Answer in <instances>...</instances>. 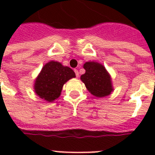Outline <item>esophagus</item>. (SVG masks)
<instances>
[{
    "label": "esophagus",
    "mask_w": 155,
    "mask_h": 155,
    "mask_svg": "<svg viewBox=\"0 0 155 155\" xmlns=\"http://www.w3.org/2000/svg\"><path fill=\"white\" fill-rule=\"evenodd\" d=\"M74 71H75V75H76V77H79V71H78L77 69H75V70H74Z\"/></svg>",
    "instance_id": "obj_1"
}]
</instances>
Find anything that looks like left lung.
Returning <instances> with one entry per match:
<instances>
[{"instance_id":"left-lung-1","label":"left lung","mask_w":155,"mask_h":155,"mask_svg":"<svg viewBox=\"0 0 155 155\" xmlns=\"http://www.w3.org/2000/svg\"><path fill=\"white\" fill-rule=\"evenodd\" d=\"M84 68L86 72L81 75L80 79L93 96L104 97L110 94L113 91L112 82L103 65L96 62H87Z\"/></svg>"}]
</instances>
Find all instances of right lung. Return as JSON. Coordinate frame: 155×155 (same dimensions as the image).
Listing matches in <instances>:
<instances>
[{"label":"right lung","mask_w":155,"mask_h":155,"mask_svg":"<svg viewBox=\"0 0 155 155\" xmlns=\"http://www.w3.org/2000/svg\"><path fill=\"white\" fill-rule=\"evenodd\" d=\"M74 77L75 74L71 68L51 61L42 68L35 80V92L46 101L52 102L60 96L63 84Z\"/></svg>","instance_id":"add662e5"}]
</instances>
